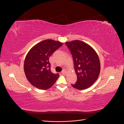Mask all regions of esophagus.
Instances as JSON below:
<instances>
[{"label":"esophagus","instance_id":"obj_1","mask_svg":"<svg viewBox=\"0 0 124 124\" xmlns=\"http://www.w3.org/2000/svg\"><path fill=\"white\" fill-rule=\"evenodd\" d=\"M66 72H67V71H66V70H63L62 71V74H65L66 73Z\"/></svg>","mask_w":124,"mask_h":124}]
</instances>
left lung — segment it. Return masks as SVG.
Segmentation results:
<instances>
[{"label": "left lung", "instance_id": "obj_1", "mask_svg": "<svg viewBox=\"0 0 124 124\" xmlns=\"http://www.w3.org/2000/svg\"><path fill=\"white\" fill-rule=\"evenodd\" d=\"M74 61L77 75L74 88L83 90L89 88L97 80L100 72V63L98 54L89 44L80 40L66 42Z\"/></svg>", "mask_w": 124, "mask_h": 124}]
</instances>
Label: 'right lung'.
<instances>
[{"label":"right lung","instance_id":"obj_1","mask_svg":"<svg viewBox=\"0 0 124 124\" xmlns=\"http://www.w3.org/2000/svg\"><path fill=\"white\" fill-rule=\"evenodd\" d=\"M62 44L59 41L46 39L36 44L28 52L24 70L27 80L33 86L42 90L49 89L58 79L59 74L51 71L49 58Z\"/></svg>","mask_w":124,"mask_h":124}]
</instances>
